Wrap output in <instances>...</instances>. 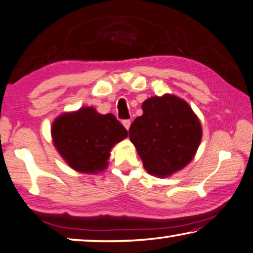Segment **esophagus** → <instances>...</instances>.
I'll list each match as a JSON object with an SVG mask.
<instances>
[{
	"instance_id": "esophagus-1",
	"label": "esophagus",
	"mask_w": 253,
	"mask_h": 253,
	"mask_svg": "<svg viewBox=\"0 0 253 253\" xmlns=\"http://www.w3.org/2000/svg\"><path fill=\"white\" fill-rule=\"evenodd\" d=\"M122 124H123L124 127H126V130H129V127H130V126H131V122L129 121V120H123Z\"/></svg>"
}]
</instances>
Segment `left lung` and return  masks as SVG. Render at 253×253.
Masks as SVG:
<instances>
[{
  "mask_svg": "<svg viewBox=\"0 0 253 253\" xmlns=\"http://www.w3.org/2000/svg\"><path fill=\"white\" fill-rule=\"evenodd\" d=\"M142 111L130 126L131 142L150 175L170 176L196 156L203 138L200 120L184 99L170 94L146 99Z\"/></svg>",
  "mask_w": 253,
  "mask_h": 253,
  "instance_id": "8db88e82",
  "label": "left lung"
}]
</instances>
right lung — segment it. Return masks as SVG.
Masks as SVG:
<instances>
[{
	"instance_id": "obj_1",
	"label": "right lung",
	"mask_w": 253,
	"mask_h": 253,
	"mask_svg": "<svg viewBox=\"0 0 253 253\" xmlns=\"http://www.w3.org/2000/svg\"><path fill=\"white\" fill-rule=\"evenodd\" d=\"M50 134L57 153L72 169L97 174L107 169L112 148L127 137V131L113 114L84 106L57 116Z\"/></svg>"
}]
</instances>
